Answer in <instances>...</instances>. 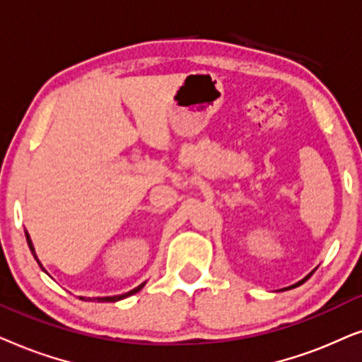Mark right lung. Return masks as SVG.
I'll list each match as a JSON object with an SVG mask.
<instances>
[{"label":"right lung","mask_w":362,"mask_h":362,"mask_svg":"<svg viewBox=\"0 0 362 362\" xmlns=\"http://www.w3.org/2000/svg\"><path fill=\"white\" fill-rule=\"evenodd\" d=\"M26 242H28V247H30V250H31V253H33V257H35V259L37 263H40V259H37V257H36V253H35V247H33V242H31V238H30V235H28V231H26ZM40 267L42 268V264L40 263ZM45 269V268H42ZM144 285H146V283H142V285H139L137 288H134V290H131V291H127V293H124V295H117V296H104V298H83L81 296V300H84V301H99V303H104V301H119V300H124V298H127V296H131V295H134V293H137V291H141L142 288H144Z\"/></svg>","instance_id":"1"}]
</instances>
